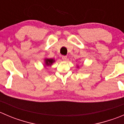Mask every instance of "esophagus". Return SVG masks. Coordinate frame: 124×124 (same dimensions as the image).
I'll return each instance as SVG.
<instances>
[{"instance_id":"obj_1","label":"esophagus","mask_w":124,"mask_h":124,"mask_svg":"<svg viewBox=\"0 0 124 124\" xmlns=\"http://www.w3.org/2000/svg\"><path fill=\"white\" fill-rule=\"evenodd\" d=\"M62 59L63 60V61H66V60H67V56H62Z\"/></svg>"}]
</instances>
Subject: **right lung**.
Returning a JSON list of instances; mask_svg holds the SVG:
<instances>
[{
  "label": "right lung",
  "mask_w": 124,
  "mask_h": 124,
  "mask_svg": "<svg viewBox=\"0 0 124 124\" xmlns=\"http://www.w3.org/2000/svg\"><path fill=\"white\" fill-rule=\"evenodd\" d=\"M45 62H46V65L49 66L51 65L54 62V60L52 59H46L45 60Z\"/></svg>",
  "instance_id": "right-lung-1"
}]
</instances>
